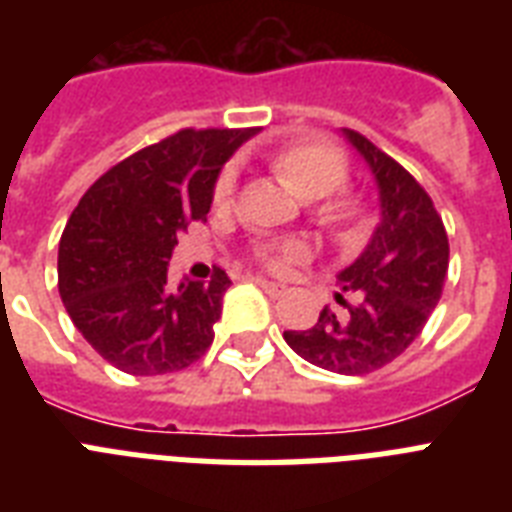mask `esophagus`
<instances>
[{
	"instance_id": "obj_1",
	"label": "esophagus",
	"mask_w": 512,
	"mask_h": 512,
	"mask_svg": "<svg viewBox=\"0 0 512 512\" xmlns=\"http://www.w3.org/2000/svg\"><path fill=\"white\" fill-rule=\"evenodd\" d=\"M255 281L265 289V292H268V295H273V297L284 292V287H281V284H276V281H265V279H255Z\"/></svg>"
}]
</instances>
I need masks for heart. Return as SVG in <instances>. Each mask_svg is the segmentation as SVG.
I'll return each mask as SVG.
<instances>
[{"label":"heart","instance_id":"obj_1","mask_svg":"<svg viewBox=\"0 0 512 512\" xmlns=\"http://www.w3.org/2000/svg\"><path fill=\"white\" fill-rule=\"evenodd\" d=\"M273 170L279 172L289 185H295L297 191L303 193L305 199H323L324 195L335 193L337 188L345 185L350 175L348 159L340 148L327 146V143H297L271 159ZM236 191V167H225L217 175L215 183V201L225 204L231 201ZM316 215L329 228H342L356 217V204L345 196H330L329 200L321 201ZM303 255V249L297 244H276V247L260 249V260L273 271L287 268L292 260Z\"/></svg>","mask_w":512,"mask_h":512}]
</instances>
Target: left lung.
<instances>
[{"instance_id": "1", "label": "left lung", "mask_w": 512, "mask_h": 512, "mask_svg": "<svg viewBox=\"0 0 512 512\" xmlns=\"http://www.w3.org/2000/svg\"><path fill=\"white\" fill-rule=\"evenodd\" d=\"M342 132L377 180L382 220L364 252L337 273L335 300L345 313L327 305L311 329L284 332V340L313 366L369 374L420 337L444 292L449 239L428 191L361 132Z\"/></svg>"}]
</instances>
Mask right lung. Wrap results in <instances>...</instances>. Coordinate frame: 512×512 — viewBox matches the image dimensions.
<instances>
[{"label":"right lung","instance_id":"right-lung-1","mask_svg":"<svg viewBox=\"0 0 512 512\" xmlns=\"http://www.w3.org/2000/svg\"><path fill=\"white\" fill-rule=\"evenodd\" d=\"M257 127L185 130L114 164L87 188L58 247V292L82 337L127 374L180 372L215 340L231 279L167 284L177 233L204 220L215 180Z\"/></svg>","mask_w":512,"mask_h":512}]
</instances>
